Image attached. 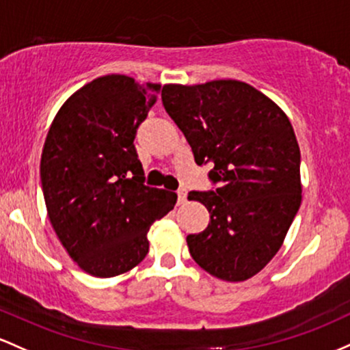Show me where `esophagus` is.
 <instances>
[{
    "mask_svg": "<svg viewBox=\"0 0 350 350\" xmlns=\"http://www.w3.org/2000/svg\"><path fill=\"white\" fill-rule=\"evenodd\" d=\"M176 195H178V205H183V203L187 202V191L185 190H178V191H176Z\"/></svg>",
    "mask_w": 350,
    "mask_h": 350,
    "instance_id": "obj_1",
    "label": "esophagus"
}]
</instances>
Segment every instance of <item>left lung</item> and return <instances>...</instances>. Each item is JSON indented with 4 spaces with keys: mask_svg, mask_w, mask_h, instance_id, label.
<instances>
[{
    "mask_svg": "<svg viewBox=\"0 0 350 350\" xmlns=\"http://www.w3.org/2000/svg\"><path fill=\"white\" fill-rule=\"evenodd\" d=\"M162 102L198 165L211 162L215 191H190L210 213L188 234L196 265L218 280L253 278L273 260L301 206V152L284 111L234 79L165 84Z\"/></svg>",
    "mask_w": 350,
    "mask_h": 350,
    "instance_id": "obj_1",
    "label": "left lung"
}]
</instances>
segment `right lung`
Instances as JSON below:
<instances>
[{
	"label": "right lung",
	"instance_id": "right-lung-1",
	"mask_svg": "<svg viewBox=\"0 0 350 350\" xmlns=\"http://www.w3.org/2000/svg\"><path fill=\"white\" fill-rule=\"evenodd\" d=\"M160 84L124 74L88 82L61 105L41 155L46 210L59 241L82 271L113 278L148 253L147 233L176 193L144 185L133 139Z\"/></svg>",
	"mask_w": 350,
	"mask_h": 350
}]
</instances>
